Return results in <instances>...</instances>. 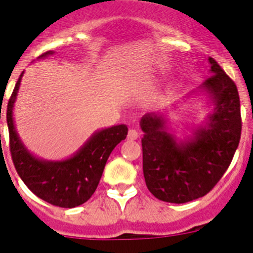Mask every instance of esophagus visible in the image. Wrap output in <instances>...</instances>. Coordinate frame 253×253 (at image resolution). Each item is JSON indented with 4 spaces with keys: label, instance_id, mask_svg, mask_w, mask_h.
I'll use <instances>...</instances> for the list:
<instances>
[{
    "label": "esophagus",
    "instance_id": "obj_1",
    "mask_svg": "<svg viewBox=\"0 0 253 253\" xmlns=\"http://www.w3.org/2000/svg\"><path fill=\"white\" fill-rule=\"evenodd\" d=\"M127 138H128L129 141L137 139V138H138V131H137V129H134V128H129L128 134H127Z\"/></svg>",
    "mask_w": 253,
    "mask_h": 253
}]
</instances>
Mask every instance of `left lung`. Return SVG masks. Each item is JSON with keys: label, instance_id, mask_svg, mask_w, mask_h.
Segmentation results:
<instances>
[{"label": "left lung", "instance_id": "8db88e82", "mask_svg": "<svg viewBox=\"0 0 253 253\" xmlns=\"http://www.w3.org/2000/svg\"><path fill=\"white\" fill-rule=\"evenodd\" d=\"M208 78L193 94L207 95L211 112L185 139L168 132V119L146 114L141 119L143 175L149 192L174 204L204 197L221 179L241 137L240 97L235 83L216 60Z\"/></svg>", "mask_w": 253, "mask_h": 253}]
</instances>
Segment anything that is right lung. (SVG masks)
<instances>
[{"label": "right lung", "instance_id": "add662e5", "mask_svg": "<svg viewBox=\"0 0 253 253\" xmlns=\"http://www.w3.org/2000/svg\"><path fill=\"white\" fill-rule=\"evenodd\" d=\"M49 50L39 59L51 55ZM18 78L7 105L9 149L16 170L32 193L44 202L60 208H75L91 198L101 179L105 164L115 147L127 136L126 125H117L96 131L84 146L63 161H45L32 154L17 133L13 107L22 77Z\"/></svg>", "mask_w": 253, "mask_h": 253}]
</instances>
